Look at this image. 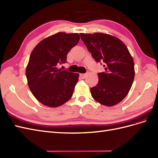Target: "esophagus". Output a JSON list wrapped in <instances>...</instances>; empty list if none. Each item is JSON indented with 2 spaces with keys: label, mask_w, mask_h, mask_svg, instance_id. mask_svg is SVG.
Masks as SVG:
<instances>
[{
  "label": "esophagus",
  "mask_w": 158,
  "mask_h": 158,
  "mask_svg": "<svg viewBox=\"0 0 158 158\" xmlns=\"http://www.w3.org/2000/svg\"><path fill=\"white\" fill-rule=\"evenodd\" d=\"M79 77L81 79H85V77H86V74H80Z\"/></svg>",
  "instance_id": "1"
}]
</instances>
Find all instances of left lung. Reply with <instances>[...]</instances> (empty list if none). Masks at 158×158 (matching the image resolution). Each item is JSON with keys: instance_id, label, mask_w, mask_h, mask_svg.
<instances>
[{"instance_id": "1", "label": "left lung", "mask_w": 158, "mask_h": 158, "mask_svg": "<svg viewBox=\"0 0 158 158\" xmlns=\"http://www.w3.org/2000/svg\"><path fill=\"white\" fill-rule=\"evenodd\" d=\"M81 39L105 71L99 73V82L90 89L95 101L106 106L121 102L127 95L135 76L134 63L125 44L110 35L80 34Z\"/></svg>"}]
</instances>
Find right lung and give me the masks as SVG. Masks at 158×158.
I'll return each mask as SVG.
<instances>
[{
    "label": "right lung",
    "instance_id": "right-lung-1",
    "mask_svg": "<svg viewBox=\"0 0 158 158\" xmlns=\"http://www.w3.org/2000/svg\"><path fill=\"white\" fill-rule=\"evenodd\" d=\"M80 39L78 33H58L40 41L32 51L26 69L32 94L44 106L56 107L68 102L73 94L79 74L62 71L67 55Z\"/></svg>",
    "mask_w": 158,
    "mask_h": 158
}]
</instances>
